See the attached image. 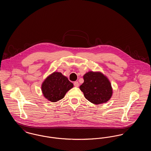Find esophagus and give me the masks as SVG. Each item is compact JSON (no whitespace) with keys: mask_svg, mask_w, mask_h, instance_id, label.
Masks as SVG:
<instances>
[{"mask_svg":"<svg viewBox=\"0 0 151 151\" xmlns=\"http://www.w3.org/2000/svg\"><path fill=\"white\" fill-rule=\"evenodd\" d=\"M73 85L74 86H76V87H78L79 86V83L78 81H75L74 83H73Z\"/></svg>","mask_w":151,"mask_h":151,"instance_id":"obj_1","label":"esophagus"}]
</instances>
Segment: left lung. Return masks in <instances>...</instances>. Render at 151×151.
<instances>
[{"label": "left lung", "mask_w": 151, "mask_h": 151, "mask_svg": "<svg viewBox=\"0 0 151 151\" xmlns=\"http://www.w3.org/2000/svg\"><path fill=\"white\" fill-rule=\"evenodd\" d=\"M84 83L80 86L84 97L91 102L98 105L108 102L113 90L109 79L99 72L89 71L84 76Z\"/></svg>", "instance_id": "obj_1"}]
</instances>
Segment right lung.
<instances>
[{
  "mask_svg": "<svg viewBox=\"0 0 151 151\" xmlns=\"http://www.w3.org/2000/svg\"><path fill=\"white\" fill-rule=\"evenodd\" d=\"M73 84L60 72H54L43 81L41 89L44 97L51 102L62 99Z\"/></svg>",
  "mask_w": 151,
  "mask_h": 151,
  "instance_id": "right-lung-1",
  "label": "right lung"
}]
</instances>
